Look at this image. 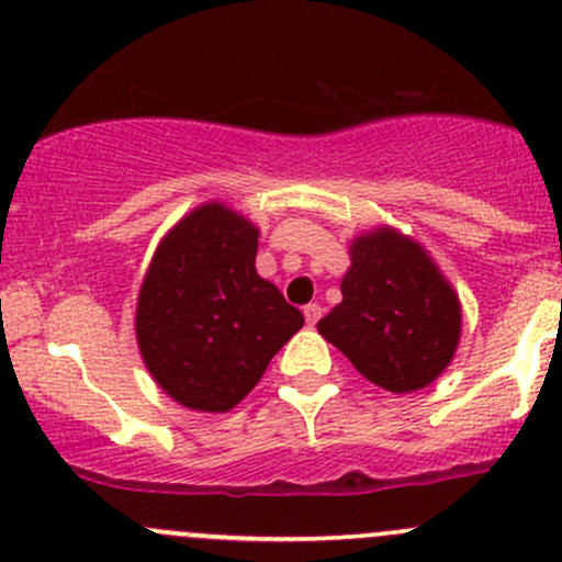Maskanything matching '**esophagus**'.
<instances>
[{
    "label": "esophagus",
    "mask_w": 562,
    "mask_h": 562,
    "mask_svg": "<svg viewBox=\"0 0 562 562\" xmlns=\"http://www.w3.org/2000/svg\"><path fill=\"white\" fill-rule=\"evenodd\" d=\"M321 315H323L321 304H307V307H304V317H307V326H315V323L321 321Z\"/></svg>",
    "instance_id": "1"
}]
</instances>
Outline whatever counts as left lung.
<instances>
[{"mask_svg": "<svg viewBox=\"0 0 562 562\" xmlns=\"http://www.w3.org/2000/svg\"><path fill=\"white\" fill-rule=\"evenodd\" d=\"M342 302L317 331L375 386L407 394L429 386L454 359L462 310L427 249L394 228L350 245Z\"/></svg>", "mask_w": 562, "mask_h": 562, "instance_id": "1", "label": "left lung"}]
</instances>
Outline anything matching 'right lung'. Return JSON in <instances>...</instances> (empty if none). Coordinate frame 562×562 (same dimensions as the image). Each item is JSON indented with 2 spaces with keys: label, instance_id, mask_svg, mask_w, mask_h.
I'll return each mask as SVG.
<instances>
[{
  "label": "right lung",
  "instance_id": "right-lung-1",
  "mask_svg": "<svg viewBox=\"0 0 562 562\" xmlns=\"http://www.w3.org/2000/svg\"><path fill=\"white\" fill-rule=\"evenodd\" d=\"M258 228L203 203L160 241L135 310L146 370L179 405L225 413L255 389L304 315L255 271Z\"/></svg>",
  "mask_w": 562,
  "mask_h": 562
}]
</instances>
